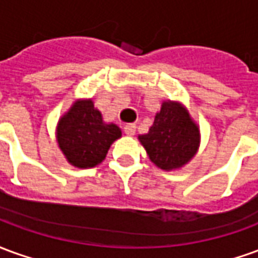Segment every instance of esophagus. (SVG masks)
<instances>
[{"mask_svg": "<svg viewBox=\"0 0 258 258\" xmlns=\"http://www.w3.org/2000/svg\"><path fill=\"white\" fill-rule=\"evenodd\" d=\"M135 124H125L124 125V133L128 135V137H133L135 134Z\"/></svg>", "mask_w": 258, "mask_h": 258, "instance_id": "1", "label": "esophagus"}]
</instances>
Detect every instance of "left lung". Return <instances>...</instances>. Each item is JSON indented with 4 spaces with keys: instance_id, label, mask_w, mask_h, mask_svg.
I'll return each mask as SVG.
<instances>
[{
    "instance_id": "left-lung-1",
    "label": "left lung",
    "mask_w": 258,
    "mask_h": 258,
    "mask_svg": "<svg viewBox=\"0 0 258 258\" xmlns=\"http://www.w3.org/2000/svg\"><path fill=\"white\" fill-rule=\"evenodd\" d=\"M151 162L164 171L179 170L200 146V130L188 109L177 101H163L146 134L138 135Z\"/></svg>"
}]
</instances>
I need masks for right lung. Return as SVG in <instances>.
<instances>
[{
    "label": "right lung",
    "mask_w": 258,
    "mask_h": 258,
    "mask_svg": "<svg viewBox=\"0 0 258 258\" xmlns=\"http://www.w3.org/2000/svg\"><path fill=\"white\" fill-rule=\"evenodd\" d=\"M56 142L64 159L77 168H91L105 160L113 142L121 137L114 123H105L92 99H77L56 124Z\"/></svg>",
    "instance_id": "right-lung-1"
}]
</instances>
